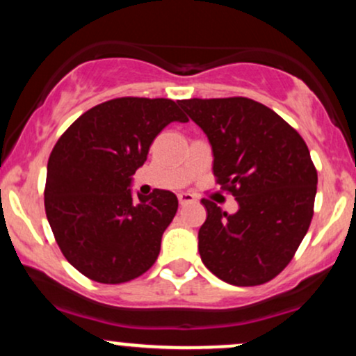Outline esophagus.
<instances>
[{"mask_svg": "<svg viewBox=\"0 0 356 356\" xmlns=\"http://www.w3.org/2000/svg\"><path fill=\"white\" fill-rule=\"evenodd\" d=\"M192 202H195V197L192 194H187V192L179 194V204H181V206H187V204H192Z\"/></svg>", "mask_w": 356, "mask_h": 356, "instance_id": "obj_1", "label": "esophagus"}]
</instances>
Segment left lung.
<instances>
[{"instance_id": "8db88e82", "label": "left lung", "mask_w": 356, "mask_h": 356, "mask_svg": "<svg viewBox=\"0 0 356 356\" xmlns=\"http://www.w3.org/2000/svg\"><path fill=\"white\" fill-rule=\"evenodd\" d=\"M179 105L209 138L216 184L239 204L227 214L202 199V263L229 284L268 283L288 266L312 224L318 174L308 145L276 112L246 97Z\"/></svg>"}]
</instances>
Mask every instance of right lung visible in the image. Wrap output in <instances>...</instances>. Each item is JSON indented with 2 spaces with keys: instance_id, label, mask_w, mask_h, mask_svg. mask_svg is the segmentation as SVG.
Segmentation results:
<instances>
[{
  "instance_id": "1",
  "label": "right lung",
  "mask_w": 356,
  "mask_h": 356,
  "mask_svg": "<svg viewBox=\"0 0 356 356\" xmlns=\"http://www.w3.org/2000/svg\"><path fill=\"white\" fill-rule=\"evenodd\" d=\"M170 122H187L177 102L120 97L87 110L53 147L44 211L60 251L88 280L127 283L157 259L177 197L154 189L136 202L129 186Z\"/></svg>"
}]
</instances>
